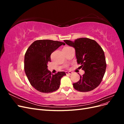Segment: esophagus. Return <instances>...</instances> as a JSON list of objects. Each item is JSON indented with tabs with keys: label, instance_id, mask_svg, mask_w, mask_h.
Wrapping results in <instances>:
<instances>
[{
	"label": "esophagus",
	"instance_id": "34e87169",
	"mask_svg": "<svg viewBox=\"0 0 124 124\" xmlns=\"http://www.w3.org/2000/svg\"><path fill=\"white\" fill-rule=\"evenodd\" d=\"M72 73L71 72H67V71H66V74L67 75V74H71Z\"/></svg>",
	"mask_w": 124,
	"mask_h": 124
}]
</instances>
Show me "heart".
I'll return each mask as SVG.
<instances>
[{"mask_svg": "<svg viewBox=\"0 0 124 124\" xmlns=\"http://www.w3.org/2000/svg\"><path fill=\"white\" fill-rule=\"evenodd\" d=\"M67 47H68V46H67ZM67 67H68V66H67Z\"/></svg>", "mask_w": 124, "mask_h": 124, "instance_id": "obj_1", "label": "heart"}]
</instances>
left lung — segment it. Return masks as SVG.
I'll list each match as a JSON object with an SVG mask.
<instances>
[{"mask_svg":"<svg viewBox=\"0 0 124 124\" xmlns=\"http://www.w3.org/2000/svg\"><path fill=\"white\" fill-rule=\"evenodd\" d=\"M64 42L76 50V55L80 68L85 71L80 79L73 84V87L81 92L91 91L98 87L106 72L107 63L102 48L96 41L81 38L73 42L65 40Z\"/></svg>","mask_w":124,"mask_h":124,"instance_id":"left-lung-1","label":"left lung"}]
</instances>
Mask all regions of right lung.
Here are the masks:
<instances>
[{"mask_svg": "<svg viewBox=\"0 0 124 124\" xmlns=\"http://www.w3.org/2000/svg\"><path fill=\"white\" fill-rule=\"evenodd\" d=\"M64 42L51 40L34 41L26 52L24 70L30 83L37 91L44 93L54 92L59 88L65 72L52 74L47 70L51 55Z\"/></svg>", "mask_w": 124, "mask_h": 124, "instance_id": "add662e5", "label": "right lung"}]
</instances>
